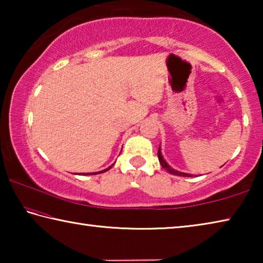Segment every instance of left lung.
<instances>
[{
    "label": "left lung",
    "mask_w": 263,
    "mask_h": 263,
    "mask_svg": "<svg viewBox=\"0 0 263 263\" xmlns=\"http://www.w3.org/2000/svg\"><path fill=\"white\" fill-rule=\"evenodd\" d=\"M158 158H159V161H160V163H161L162 168L166 169V171H167L168 173H171V174H173V175H177V176H183V177H191V176H193L191 174H186V173H182V172L176 171V169L172 168L171 166H169V164L166 162V160L163 159L162 154H161V149H160V147H159V151H158Z\"/></svg>",
    "instance_id": "left-lung-1"
}]
</instances>
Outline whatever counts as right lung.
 Masks as SVG:
<instances>
[{"label": "right lung", "mask_w": 263, "mask_h": 263, "mask_svg": "<svg viewBox=\"0 0 263 263\" xmlns=\"http://www.w3.org/2000/svg\"><path fill=\"white\" fill-rule=\"evenodd\" d=\"M114 166V164H112ZM112 166H110L109 168H106V169H104V171H101V172H99V173H104V172H106V171H109V169L112 167ZM99 173H91V174H99ZM79 175H89V173H82V174H79Z\"/></svg>", "instance_id": "add662e5"}]
</instances>
